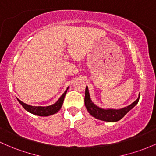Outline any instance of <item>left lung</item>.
<instances>
[{"instance_id": "obj_1", "label": "left lung", "mask_w": 156, "mask_h": 156, "mask_svg": "<svg viewBox=\"0 0 156 156\" xmlns=\"http://www.w3.org/2000/svg\"><path fill=\"white\" fill-rule=\"evenodd\" d=\"M139 99H140V95H139V97L137 98V100H135L132 104L127 106V107L122 108V109H101V108L95 105L92 102L90 98L88 88L87 87H86L84 96V104L85 107H86L88 112L93 117L96 118V119L102 121H106V122H117V121H119V119H122L132 108H133L137 104Z\"/></svg>"}]
</instances>
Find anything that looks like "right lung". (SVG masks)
I'll return each instance as SVG.
<instances>
[{"label":"right lung","instance_id":"add662e5","mask_svg":"<svg viewBox=\"0 0 156 156\" xmlns=\"http://www.w3.org/2000/svg\"><path fill=\"white\" fill-rule=\"evenodd\" d=\"M68 90V88H67ZM67 90H66L63 94L60 96V99H58V101L56 103H55L54 105L50 106H47V107H41V106H38V107H35V106H31L29 105L25 104V103L22 102L21 100L19 99L18 101H19L21 105L23 106V108L25 110H27L29 112L32 113V114H36V115L38 116H42V117H47V116L52 115V114L57 113L59 110L62 107V105H63V100H64V97L66 96V93Z\"/></svg>","mask_w":156,"mask_h":156}]
</instances>
